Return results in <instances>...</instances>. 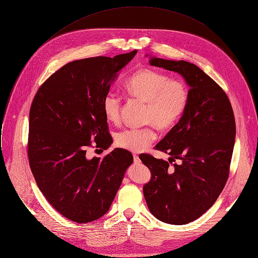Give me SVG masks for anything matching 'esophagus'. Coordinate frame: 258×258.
Here are the masks:
<instances>
[{
  "label": "esophagus",
  "instance_id": "esophagus-1",
  "mask_svg": "<svg viewBox=\"0 0 258 258\" xmlns=\"http://www.w3.org/2000/svg\"><path fill=\"white\" fill-rule=\"evenodd\" d=\"M134 162H135L136 164H139V163H141L140 157H139L137 154H134Z\"/></svg>",
  "mask_w": 258,
  "mask_h": 258
}]
</instances>
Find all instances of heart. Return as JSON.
Wrapping results in <instances>:
<instances>
[{"mask_svg":"<svg viewBox=\"0 0 258 258\" xmlns=\"http://www.w3.org/2000/svg\"><path fill=\"white\" fill-rule=\"evenodd\" d=\"M124 88L128 95L147 102L145 127H131L116 136V144L122 149L140 153L155 141L154 130L172 128L182 116L189 102V90L181 80L169 79L168 76L152 69H140L126 81ZM105 117L113 123L120 120L121 98L112 92L107 93L102 101Z\"/></svg>","mask_w":258,"mask_h":258,"instance_id":"b5f03b06","label":"heart"}]
</instances>
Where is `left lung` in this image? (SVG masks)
Returning a JSON list of instances; mask_svg holds the SVG:
<instances>
[{
    "label": "left lung",
    "instance_id": "8db88e82",
    "mask_svg": "<svg viewBox=\"0 0 258 258\" xmlns=\"http://www.w3.org/2000/svg\"><path fill=\"white\" fill-rule=\"evenodd\" d=\"M149 62L179 73L190 90L185 112L155 147L170 155L168 161L139 156L152 175L143 193L157 219L186 225L205 213L225 188L236 137L234 112L225 91L195 64L156 57ZM175 159L181 163L171 167Z\"/></svg>",
    "mask_w": 258,
    "mask_h": 258
}]
</instances>
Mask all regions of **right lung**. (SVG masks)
<instances>
[{
    "mask_svg": "<svg viewBox=\"0 0 258 258\" xmlns=\"http://www.w3.org/2000/svg\"><path fill=\"white\" fill-rule=\"evenodd\" d=\"M137 52L69 62L40 87L31 103V172L48 202L72 222L86 224L103 216L134 161L132 153L120 148L103 159H88L86 154L91 142L104 150L113 142L102 101Z\"/></svg>",
    "mask_w": 258,
    "mask_h": 258,
    "instance_id": "1",
    "label": "right lung"
}]
</instances>
